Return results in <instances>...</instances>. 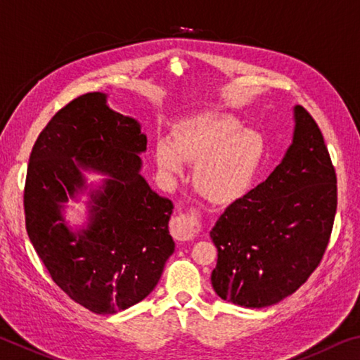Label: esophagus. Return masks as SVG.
<instances>
[{"label": "esophagus", "instance_id": "esophagus-1", "mask_svg": "<svg viewBox=\"0 0 360 360\" xmlns=\"http://www.w3.org/2000/svg\"><path fill=\"white\" fill-rule=\"evenodd\" d=\"M200 227L202 225H200L198 216L195 212H191V214H178L173 217L169 230H172V235L178 241H188L200 233Z\"/></svg>", "mask_w": 360, "mask_h": 360}]
</instances>
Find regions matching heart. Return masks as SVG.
<instances>
[{"label": "heart", "mask_w": 360, "mask_h": 360, "mask_svg": "<svg viewBox=\"0 0 360 360\" xmlns=\"http://www.w3.org/2000/svg\"><path fill=\"white\" fill-rule=\"evenodd\" d=\"M265 157V139L243 129L230 114H200L176 129L173 141L160 138L155 162L165 174H181L195 163L193 184L211 202L225 203L246 191Z\"/></svg>", "instance_id": "1"}]
</instances>
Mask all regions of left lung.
<instances>
[{
	"label": "left lung",
	"instance_id": "1",
	"mask_svg": "<svg viewBox=\"0 0 360 360\" xmlns=\"http://www.w3.org/2000/svg\"><path fill=\"white\" fill-rule=\"evenodd\" d=\"M294 135L270 176L229 205L210 231L211 284L222 300L265 308L300 288L319 265L337 212V176L318 124L294 106Z\"/></svg>",
	"mask_w": 360,
	"mask_h": 360
}]
</instances>
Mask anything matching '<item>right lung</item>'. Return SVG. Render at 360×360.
<instances>
[{
  "label": "right lung",
  "instance_id": "1",
  "mask_svg": "<svg viewBox=\"0 0 360 360\" xmlns=\"http://www.w3.org/2000/svg\"><path fill=\"white\" fill-rule=\"evenodd\" d=\"M146 144L141 124L94 92L60 109L30 155L23 195L30 241L58 288L96 314L144 300L174 252L173 202L141 174ZM85 172L105 178L89 185ZM82 194L88 216L72 228L65 208Z\"/></svg>",
  "mask_w": 360,
  "mask_h": 360
}]
</instances>
